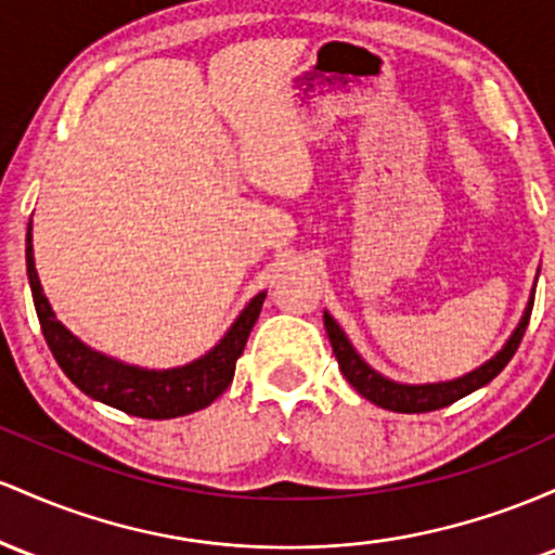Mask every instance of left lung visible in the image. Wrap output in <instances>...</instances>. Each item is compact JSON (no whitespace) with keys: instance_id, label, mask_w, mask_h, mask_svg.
Wrapping results in <instances>:
<instances>
[{"instance_id":"left-lung-1","label":"left lung","mask_w":555,"mask_h":555,"mask_svg":"<svg viewBox=\"0 0 555 555\" xmlns=\"http://www.w3.org/2000/svg\"><path fill=\"white\" fill-rule=\"evenodd\" d=\"M532 304H534V294L529 298L525 317H521V322L516 325L512 338L506 340V346H503L493 359H488L482 366L472 370L469 375L448 379V383H427V385L393 383V379L383 377L359 357L357 348L351 346V340L346 338L344 330H340L338 322H335L327 311H325V330H327L330 344H333V353L335 359H338L340 372H344V377L353 385V390H357L359 396H364L366 401L377 403V406L388 409V412L422 414V412H435V409L451 406V403L459 401V398L475 393V390L482 388V385H488L490 379H493L498 372L512 361L516 348L521 344V338H525L529 314H532Z\"/></svg>"}]
</instances>
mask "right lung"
I'll return each instance as SVG.
<instances>
[{
	"label": "right lung",
	"instance_id": "add662e5",
	"mask_svg": "<svg viewBox=\"0 0 555 555\" xmlns=\"http://www.w3.org/2000/svg\"><path fill=\"white\" fill-rule=\"evenodd\" d=\"M26 267L41 333L62 372L93 401H102L130 416H141V420H172V416L194 414L198 409H207L217 396L225 393L228 385L233 383L235 361L244 353L248 333L259 320L261 304L267 296L264 291L254 296L238 314V320L230 325L225 338L202 359L176 366V370H141V366L122 364V361L104 357V353L80 344L76 335L54 317L41 291L39 275H36L30 225L26 235Z\"/></svg>",
	"mask_w": 555,
	"mask_h": 555
}]
</instances>
